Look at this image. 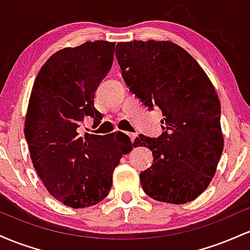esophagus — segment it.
Listing matches in <instances>:
<instances>
[{
    "label": "esophagus",
    "mask_w": 250,
    "mask_h": 250,
    "mask_svg": "<svg viewBox=\"0 0 250 250\" xmlns=\"http://www.w3.org/2000/svg\"><path fill=\"white\" fill-rule=\"evenodd\" d=\"M127 134H128V136H129V137H130L131 142H134L135 137H136V134H135V133H127Z\"/></svg>",
    "instance_id": "1"
}]
</instances>
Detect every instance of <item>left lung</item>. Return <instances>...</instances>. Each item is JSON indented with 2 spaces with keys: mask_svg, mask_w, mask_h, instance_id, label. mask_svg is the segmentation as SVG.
Listing matches in <instances>:
<instances>
[{
  "mask_svg": "<svg viewBox=\"0 0 250 250\" xmlns=\"http://www.w3.org/2000/svg\"><path fill=\"white\" fill-rule=\"evenodd\" d=\"M115 54L129 90L163 115L159 137L140 134L134 141L154 156L151 167L140 174L143 190L161 202H190L211 182L223 150L214 85L194 57L173 42H120Z\"/></svg>",
  "mask_w": 250,
  "mask_h": 250,
  "instance_id": "left-lung-1",
  "label": "left lung"
}]
</instances>
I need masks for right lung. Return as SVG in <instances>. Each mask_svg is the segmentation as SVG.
Here are the masks:
<instances>
[{
	"label": "right lung",
	"instance_id": "obj_1",
	"mask_svg": "<svg viewBox=\"0 0 250 250\" xmlns=\"http://www.w3.org/2000/svg\"><path fill=\"white\" fill-rule=\"evenodd\" d=\"M115 43L85 42L56 51L34 82L24 135L34 168L50 195L64 206L85 208L107 197L114 169L134 147L128 135L85 133V116L100 123L94 95L114 60Z\"/></svg>",
	"mask_w": 250,
	"mask_h": 250
}]
</instances>
